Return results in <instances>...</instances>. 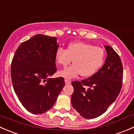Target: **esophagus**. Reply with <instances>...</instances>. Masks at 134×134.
Returning <instances> with one entry per match:
<instances>
[{"instance_id":"34e87169","label":"esophagus","mask_w":134,"mask_h":134,"mask_svg":"<svg viewBox=\"0 0 134 134\" xmlns=\"http://www.w3.org/2000/svg\"><path fill=\"white\" fill-rule=\"evenodd\" d=\"M65 82L66 84H69V83H71V80L69 79H67V78H65Z\"/></svg>"}]
</instances>
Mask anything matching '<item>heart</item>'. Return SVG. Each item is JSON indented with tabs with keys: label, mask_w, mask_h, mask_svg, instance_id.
<instances>
[{
	"label": "heart",
	"mask_w": 134,
	"mask_h": 134,
	"mask_svg": "<svg viewBox=\"0 0 134 134\" xmlns=\"http://www.w3.org/2000/svg\"><path fill=\"white\" fill-rule=\"evenodd\" d=\"M106 58L103 48L80 41L69 43L67 49L59 47L55 54L56 63L62 67L69 65L73 59L72 65L59 72V75L66 78L80 74L86 78L92 76L103 67Z\"/></svg>",
	"instance_id": "1"
}]
</instances>
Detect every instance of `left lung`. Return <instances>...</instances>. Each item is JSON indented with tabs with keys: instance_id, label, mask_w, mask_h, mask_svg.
I'll return each mask as SVG.
<instances>
[{
	"instance_id": "left-lung-1",
	"label": "left lung",
	"mask_w": 134,
	"mask_h": 134,
	"mask_svg": "<svg viewBox=\"0 0 134 134\" xmlns=\"http://www.w3.org/2000/svg\"><path fill=\"white\" fill-rule=\"evenodd\" d=\"M103 67L92 76L82 81H73L72 106L81 116L94 119L106 111L116 100L122 87L123 67L118 54L110 46Z\"/></svg>"
}]
</instances>
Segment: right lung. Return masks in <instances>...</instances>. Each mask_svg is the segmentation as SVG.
I'll return each mask as SVG.
<instances>
[{
    "label": "right lung",
    "instance_id": "add662e5",
    "mask_svg": "<svg viewBox=\"0 0 134 134\" xmlns=\"http://www.w3.org/2000/svg\"><path fill=\"white\" fill-rule=\"evenodd\" d=\"M56 37L37 34L21 43L12 62L15 93L26 110L41 114L52 108L65 86L64 78H51L57 71Z\"/></svg>",
    "mask_w": 134,
    "mask_h": 134
}]
</instances>
